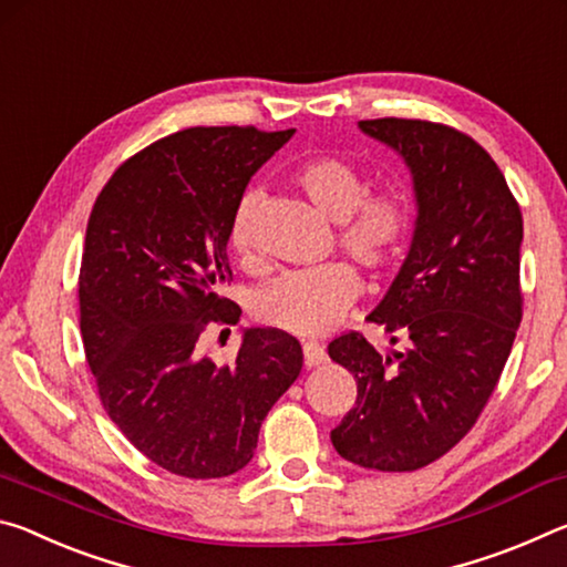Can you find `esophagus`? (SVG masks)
Here are the masks:
<instances>
[{
    "label": "esophagus",
    "instance_id": "esophagus-1",
    "mask_svg": "<svg viewBox=\"0 0 567 567\" xmlns=\"http://www.w3.org/2000/svg\"><path fill=\"white\" fill-rule=\"evenodd\" d=\"M302 352H305V364H307V368H315V364H322L324 360H328V352H324L322 344L315 342V340H305L302 342Z\"/></svg>",
    "mask_w": 567,
    "mask_h": 567
}]
</instances>
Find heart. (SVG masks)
I'll use <instances>...</instances> for the list:
<instances>
[{"mask_svg": "<svg viewBox=\"0 0 567 567\" xmlns=\"http://www.w3.org/2000/svg\"><path fill=\"white\" fill-rule=\"evenodd\" d=\"M295 182L324 217L338 223L334 239L368 270H385L405 252L415 229V203L402 185L368 189L348 159L320 155L295 169ZM257 195L247 192L229 219V247L245 260L255 249ZM362 290L350 262L332 260L282 275L255 297V318L295 334H320L338 324Z\"/></svg>", "mask_w": 567, "mask_h": 567, "instance_id": "b5f03b06", "label": "heart"}]
</instances>
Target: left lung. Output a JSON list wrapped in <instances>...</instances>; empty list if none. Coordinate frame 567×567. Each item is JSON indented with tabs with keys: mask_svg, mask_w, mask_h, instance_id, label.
<instances>
[{
	"mask_svg": "<svg viewBox=\"0 0 567 567\" xmlns=\"http://www.w3.org/2000/svg\"><path fill=\"white\" fill-rule=\"evenodd\" d=\"M360 127L395 147L415 177L410 255L368 318L410 348L382 358L358 330L328 344L358 382V400L330 440L354 465L412 473L473 430L503 375L523 320V215L501 167L470 134L402 117Z\"/></svg>",
	"mask_w": 567,
	"mask_h": 567,
	"instance_id": "obj_1",
	"label": "left lung"
}]
</instances>
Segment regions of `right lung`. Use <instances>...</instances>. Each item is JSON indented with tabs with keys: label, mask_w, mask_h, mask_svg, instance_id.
Segmentation results:
<instances>
[{
	"label": "right lung",
	"mask_w": 567,
	"mask_h": 567,
	"mask_svg": "<svg viewBox=\"0 0 567 567\" xmlns=\"http://www.w3.org/2000/svg\"><path fill=\"white\" fill-rule=\"evenodd\" d=\"M295 130L189 127L124 159L94 199L80 265V330L104 412L172 475L213 480L255 455L267 412L302 370L277 328L247 330L233 362L205 334L227 300L229 219L249 177Z\"/></svg>",
	"instance_id": "right-lung-1"
}]
</instances>
